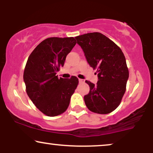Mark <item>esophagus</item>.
Returning a JSON list of instances; mask_svg holds the SVG:
<instances>
[{
  "label": "esophagus",
  "mask_w": 153,
  "mask_h": 153,
  "mask_svg": "<svg viewBox=\"0 0 153 153\" xmlns=\"http://www.w3.org/2000/svg\"><path fill=\"white\" fill-rule=\"evenodd\" d=\"M79 83H82L84 82V80H83V79H79Z\"/></svg>",
  "instance_id": "34e87169"
}]
</instances>
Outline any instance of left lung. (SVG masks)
I'll return each mask as SVG.
<instances>
[{
	"label": "left lung",
	"instance_id": "obj_1",
	"mask_svg": "<svg viewBox=\"0 0 153 153\" xmlns=\"http://www.w3.org/2000/svg\"><path fill=\"white\" fill-rule=\"evenodd\" d=\"M91 67L97 70L98 81H89L90 92L84 102L92 112L107 114L120 104L126 91L129 70L122 50L100 33H90L75 37Z\"/></svg>",
	"mask_w": 153,
	"mask_h": 153
}]
</instances>
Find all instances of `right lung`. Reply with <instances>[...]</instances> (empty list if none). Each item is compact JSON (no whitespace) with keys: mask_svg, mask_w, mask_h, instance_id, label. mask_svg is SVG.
Segmentation results:
<instances>
[{"mask_svg":"<svg viewBox=\"0 0 153 153\" xmlns=\"http://www.w3.org/2000/svg\"><path fill=\"white\" fill-rule=\"evenodd\" d=\"M76 44L74 37H49L33 50L27 60L24 81L28 97L47 116L64 113L79 83L77 77L65 79L56 76L66 56Z\"/></svg>","mask_w":153,"mask_h":153,"instance_id":"add662e5","label":"right lung"}]
</instances>
